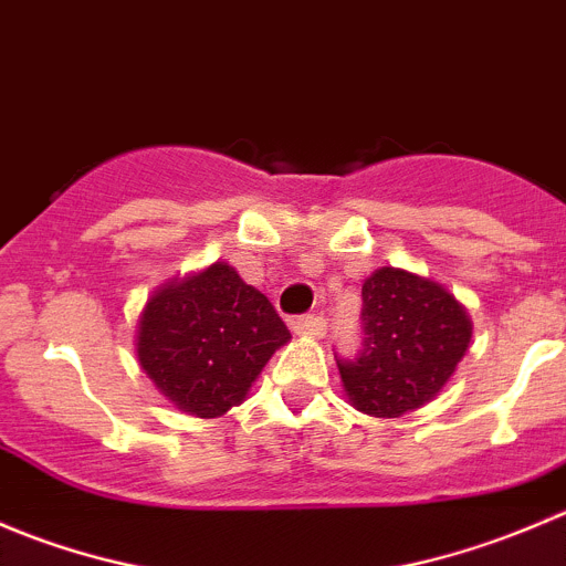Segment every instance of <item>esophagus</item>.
Listing matches in <instances>:
<instances>
[{
	"mask_svg": "<svg viewBox=\"0 0 566 566\" xmlns=\"http://www.w3.org/2000/svg\"><path fill=\"white\" fill-rule=\"evenodd\" d=\"M293 331L298 336H312V339H319V336H325V319L317 317V315L298 317L293 323Z\"/></svg>",
	"mask_w": 566,
	"mask_h": 566,
	"instance_id": "34e87169",
	"label": "esophagus"
}]
</instances>
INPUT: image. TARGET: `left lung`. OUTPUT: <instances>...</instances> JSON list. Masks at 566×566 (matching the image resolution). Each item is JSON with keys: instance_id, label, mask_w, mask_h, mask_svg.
<instances>
[{"instance_id": "left-lung-1", "label": "left lung", "mask_w": 566, "mask_h": 566, "mask_svg": "<svg viewBox=\"0 0 566 566\" xmlns=\"http://www.w3.org/2000/svg\"><path fill=\"white\" fill-rule=\"evenodd\" d=\"M364 350L336 361L347 402L399 419L432 402L471 347L468 310L443 284L405 268H378L361 284Z\"/></svg>"}]
</instances>
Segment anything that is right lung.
<instances>
[{
	"label": "right lung",
	"mask_w": 566,
	"mask_h": 566,
	"mask_svg": "<svg viewBox=\"0 0 566 566\" xmlns=\"http://www.w3.org/2000/svg\"><path fill=\"white\" fill-rule=\"evenodd\" d=\"M293 339L271 301L230 262L169 279L136 319V358L177 410L216 419L241 405Z\"/></svg>",
	"instance_id": "1"
}]
</instances>
